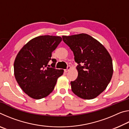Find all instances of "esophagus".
<instances>
[{"label": "esophagus", "mask_w": 129, "mask_h": 129, "mask_svg": "<svg viewBox=\"0 0 129 129\" xmlns=\"http://www.w3.org/2000/svg\"><path fill=\"white\" fill-rule=\"evenodd\" d=\"M71 69V66H68L67 67V69H65L64 70V72L65 73H67V72H69V70Z\"/></svg>", "instance_id": "1"}]
</instances>
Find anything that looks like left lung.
Instances as JSON below:
<instances>
[{
    "instance_id": "8db88e82",
    "label": "left lung",
    "mask_w": 129,
    "mask_h": 129,
    "mask_svg": "<svg viewBox=\"0 0 129 129\" xmlns=\"http://www.w3.org/2000/svg\"><path fill=\"white\" fill-rule=\"evenodd\" d=\"M64 42L73 51L78 77L71 81L73 92L83 99L97 97L112 79V57L99 41L85 34L62 36Z\"/></svg>"
}]
</instances>
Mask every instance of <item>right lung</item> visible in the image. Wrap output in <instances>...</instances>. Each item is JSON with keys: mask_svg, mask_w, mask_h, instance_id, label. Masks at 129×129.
<instances>
[{"mask_svg": "<svg viewBox=\"0 0 129 129\" xmlns=\"http://www.w3.org/2000/svg\"><path fill=\"white\" fill-rule=\"evenodd\" d=\"M60 36H40L32 39L17 54L14 62V75L21 89L32 99L47 97L53 90L57 78L64 70L55 68L56 60L52 52L61 41ZM53 63L50 67L48 62Z\"/></svg>", "mask_w": 129, "mask_h": 129, "instance_id": "obj_1", "label": "right lung"}]
</instances>
